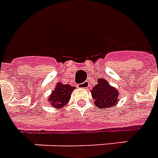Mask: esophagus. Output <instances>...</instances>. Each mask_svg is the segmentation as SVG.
<instances>
[{"label":"esophagus","mask_w":158,"mask_h":158,"mask_svg":"<svg viewBox=\"0 0 158 158\" xmlns=\"http://www.w3.org/2000/svg\"><path fill=\"white\" fill-rule=\"evenodd\" d=\"M88 86H89L88 81H84V82H82V83H81V84H79V87H80V88H88Z\"/></svg>","instance_id":"obj_1"}]
</instances>
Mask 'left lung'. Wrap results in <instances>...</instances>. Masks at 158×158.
Returning <instances> with one entry per match:
<instances>
[{
	"instance_id": "obj_1",
	"label": "left lung",
	"mask_w": 158,
	"mask_h": 158,
	"mask_svg": "<svg viewBox=\"0 0 158 158\" xmlns=\"http://www.w3.org/2000/svg\"><path fill=\"white\" fill-rule=\"evenodd\" d=\"M91 94L94 105L99 109L113 107L119 101V92L106 79H98V83L93 88Z\"/></svg>"
}]
</instances>
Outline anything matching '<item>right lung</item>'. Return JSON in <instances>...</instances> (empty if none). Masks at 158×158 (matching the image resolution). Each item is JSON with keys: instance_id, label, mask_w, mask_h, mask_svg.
I'll return each mask as SVG.
<instances>
[{"instance_id": "1", "label": "right lung", "mask_w": 158, "mask_h": 158, "mask_svg": "<svg viewBox=\"0 0 158 158\" xmlns=\"http://www.w3.org/2000/svg\"><path fill=\"white\" fill-rule=\"evenodd\" d=\"M75 89V87H71L69 84H62L59 82L56 88L48 97L49 103L54 108H63L69 102L71 93Z\"/></svg>"}]
</instances>
